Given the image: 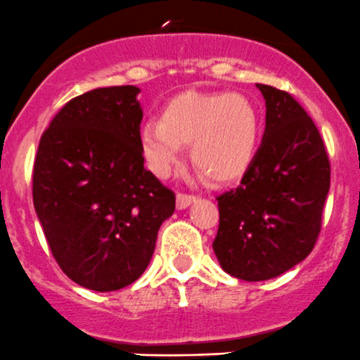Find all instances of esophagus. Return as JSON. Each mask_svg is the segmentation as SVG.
Instances as JSON below:
<instances>
[{
	"instance_id": "1",
	"label": "esophagus",
	"mask_w": 360,
	"mask_h": 360,
	"mask_svg": "<svg viewBox=\"0 0 360 360\" xmlns=\"http://www.w3.org/2000/svg\"><path fill=\"white\" fill-rule=\"evenodd\" d=\"M195 201V195H191V194H176V208L179 210H185L188 208V206L192 205V202Z\"/></svg>"
}]
</instances>
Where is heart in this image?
<instances>
[{
	"label": "heart",
	"instance_id": "1",
	"mask_svg": "<svg viewBox=\"0 0 360 360\" xmlns=\"http://www.w3.org/2000/svg\"><path fill=\"white\" fill-rule=\"evenodd\" d=\"M259 113L241 94L184 92L168 103L159 120L138 131L145 165L159 179H168L181 161V145L191 143V158L215 181L243 175L259 141Z\"/></svg>",
	"mask_w": 360,
	"mask_h": 360
}]
</instances>
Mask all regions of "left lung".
Wrapping results in <instances>:
<instances>
[{
  "mask_svg": "<svg viewBox=\"0 0 360 360\" xmlns=\"http://www.w3.org/2000/svg\"><path fill=\"white\" fill-rule=\"evenodd\" d=\"M266 101V129L238 188L219 201L213 240L219 264L245 282L289 271L315 247L330 185L319 129L289 92L257 84Z\"/></svg>",
  "mask_w": 360,
  "mask_h": 360,
  "instance_id": "left-lung-1",
  "label": "left lung"
}]
</instances>
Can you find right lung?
<instances>
[{"label":"right lung","instance_id":"add662e5","mask_svg":"<svg viewBox=\"0 0 360 360\" xmlns=\"http://www.w3.org/2000/svg\"><path fill=\"white\" fill-rule=\"evenodd\" d=\"M138 94L120 85L73 98L34 159L33 202L52 255L68 278L96 292L143 275L175 212V194L143 166Z\"/></svg>","mask_w":360,"mask_h":360}]
</instances>
